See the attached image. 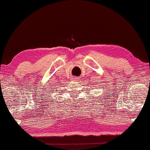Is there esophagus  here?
Wrapping results in <instances>:
<instances>
[{
    "mask_svg": "<svg viewBox=\"0 0 150 150\" xmlns=\"http://www.w3.org/2000/svg\"><path fill=\"white\" fill-rule=\"evenodd\" d=\"M72 81H73V82H76V81H77V80H78V77H74L73 78L71 79Z\"/></svg>",
    "mask_w": 150,
    "mask_h": 150,
    "instance_id": "obj_1",
    "label": "esophagus"
}]
</instances>
